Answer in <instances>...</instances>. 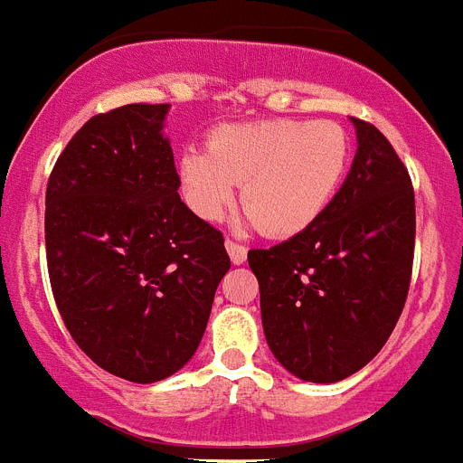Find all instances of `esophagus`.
<instances>
[{"label":"esophagus","instance_id":"esophagus-1","mask_svg":"<svg viewBox=\"0 0 463 463\" xmlns=\"http://www.w3.org/2000/svg\"><path fill=\"white\" fill-rule=\"evenodd\" d=\"M225 250H228V256H231V261L235 263V266L247 261V247H242V244L232 242V240H225Z\"/></svg>","mask_w":463,"mask_h":463}]
</instances>
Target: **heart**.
<instances>
[{
    "label": "heart",
    "instance_id": "1",
    "mask_svg": "<svg viewBox=\"0 0 463 463\" xmlns=\"http://www.w3.org/2000/svg\"><path fill=\"white\" fill-rule=\"evenodd\" d=\"M351 165V138L329 119L221 124L207 150L178 159L184 200L204 221H221L238 185L250 221L268 238L304 232L327 212Z\"/></svg>",
    "mask_w": 463,
    "mask_h": 463
}]
</instances>
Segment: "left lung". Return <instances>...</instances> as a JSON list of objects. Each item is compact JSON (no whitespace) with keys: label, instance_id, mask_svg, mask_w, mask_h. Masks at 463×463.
Here are the masks:
<instances>
[{"label":"left lung","instance_id":"8db88e82","mask_svg":"<svg viewBox=\"0 0 463 463\" xmlns=\"http://www.w3.org/2000/svg\"><path fill=\"white\" fill-rule=\"evenodd\" d=\"M357 153L336 197L287 242L247 254L263 334L298 379L334 383L370 363L393 332L414 261V188L374 124L351 118Z\"/></svg>","mask_w":463,"mask_h":463}]
</instances>
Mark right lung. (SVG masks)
Returning <instances> with one entry per match:
<instances>
[{"mask_svg": "<svg viewBox=\"0 0 463 463\" xmlns=\"http://www.w3.org/2000/svg\"><path fill=\"white\" fill-rule=\"evenodd\" d=\"M169 103L89 119L46 185V263L58 313L93 363L134 383L195 355L231 259L178 195Z\"/></svg>", "mask_w": 463, "mask_h": 463, "instance_id": "1", "label": "right lung"}]
</instances>
